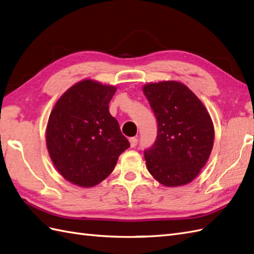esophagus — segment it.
Returning a JSON list of instances; mask_svg holds the SVG:
<instances>
[{"mask_svg":"<svg viewBox=\"0 0 254 254\" xmlns=\"http://www.w3.org/2000/svg\"><path fill=\"white\" fill-rule=\"evenodd\" d=\"M137 138H135V137H132V138H129V145H131V147L132 148H134V147H136V145H137Z\"/></svg>","mask_w":254,"mask_h":254,"instance_id":"esophagus-1","label":"esophagus"}]
</instances>
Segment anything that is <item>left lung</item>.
Returning <instances> with one entry per match:
<instances>
[{"label": "left lung", "instance_id": "left-lung-1", "mask_svg": "<svg viewBox=\"0 0 254 254\" xmlns=\"http://www.w3.org/2000/svg\"><path fill=\"white\" fill-rule=\"evenodd\" d=\"M142 91L158 122L157 139L144 152L149 173L166 187L191 183L212 150L214 128L209 114L181 82L148 83Z\"/></svg>", "mask_w": 254, "mask_h": 254}]
</instances>
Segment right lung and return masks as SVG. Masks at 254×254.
Returning <instances> with one entry per match:
<instances>
[{"mask_svg":"<svg viewBox=\"0 0 254 254\" xmlns=\"http://www.w3.org/2000/svg\"><path fill=\"white\" fill-rule=\"evenodd\" d=\"M116 87L86 79L63 93L51 110L46 144L57 171L82 188L107 178L129 147L109 113Z\"/></svg>","mask_w":254,"mask_h":254,"instance_id":"right-lung-1","label":"right lung"}]
</instances>
